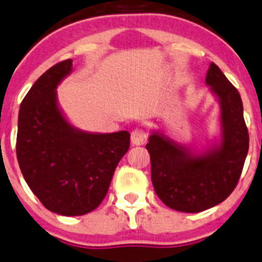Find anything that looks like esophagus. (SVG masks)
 <instances>
[{
  "label": "esophagus",
  "mask_w": 262,
  "mask_h": 262,
  "mask_svg": "<svg viewBox=\"0 0 262 262\" xmlns=\"http://www.w3.org/2000/svg\"><path fill=\"white\" fill-rule=\"evenodd\" d=\"M148 140V134L145 133V129L143 128H135L131 133V143L135 146L144 145Z\"/></svg>",
  "instance_id": "34e87169"
}]
</instances>
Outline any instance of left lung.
<instances>
[{"label":"left lung","instance_id":"left-lung-1","mask_svg":"<svg viewBox=\"0 0 262 262\" xmlns=\"http://www.w3.org/2000/svg\"><path fill=\"white\" fill-rule=\"evenodd\" d=\"M206 84L220 105L217 138L199 149L156 128L146 144L154 190L167 207L180 212H201L225 201L238 184L248 153L250 139L238 90L213 63Z\"/></svg>","mask_w":262,"mask_h":262}]
</instances>
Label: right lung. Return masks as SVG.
I'll list each match as a JSON object with an SVG mask.
<instances>
[{
	"label": "right lung",
	"instance_id": "obj_1",
	"mask_svg": "<svg viewBox=\"0 0 262 262\" xmlns=\"http://www.w3.org/2000/svg\"><path fill=\"white\" fill-rule=\"evenodd\" d=\"M72 67L68 59L50 68L21 101L16 157L24 180L47 210L82 216L108 193L117 164L129 148V133H89L68 121L56 89Z\"/></svg>",
	"mask_w": 262,
	"mask_h": 262
}]
</instances>
